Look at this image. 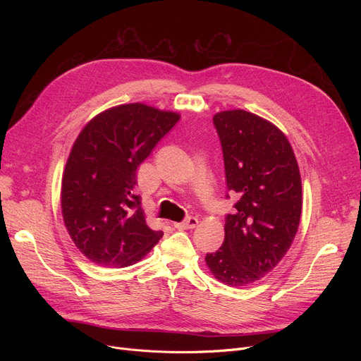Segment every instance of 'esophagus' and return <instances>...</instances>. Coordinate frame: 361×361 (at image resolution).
Segmentation results:
<instances>
[{
  "mask_svg": "<svg viewBox=\"0 0 361 361\" xmlns=\"http://www.w3.org/2000/svg\"><path fill=\"white\" fill-rule=\"evenodd\" d=\"M197 224H199V219H197V218L188 216V218L184 219L183 222H176L174 225H176V228H178V230H193V228H196Z\"/></svg>",
  "mask_w": 361,
  "mask_h": 361,
  "instance_id": "1",
  "label": "esophagus"
}]
</instances>
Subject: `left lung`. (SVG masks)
Here are the masks:
<instances>
[{
  "label": "left lung",
  "instance_id": "left-lung-1",
  "mask_svg": "<svg viewBox=\"0 0 361 361\" xmlns=\"http://www.w3.org/2000/svg\"><path fill=\"white\" fill-rule=\"evenodd\" d=\"M226 187L238 196L225 216V238L206 255L211 274L225 286L244 287L268 275L297 234L302 192L294 150L271 121L244 109L216 112Z\"/></svg>",
  "mask_w": 361,
  "mask_h": 361
}]
</instances>
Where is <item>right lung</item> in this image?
Listing matches in <instances>:
<instances>
[{
  "instance_id": "add662e5",
  "label": "right lung",
  "mask_w": 361,
  "mask_h": 361,
  "mask_svg": "<svg viewBox=\"0 0 361 361\" xmlns=\"http://www.w3.org/2000/svg\"><path fill=\"white\" fill-rule=\"evenodd\" d=\"M180 114L142 102L94 116L73 143L61 180V214L79 252L104 268L142 260L164 235L146 222L136 171Z\"/></svg>"
}]
</instances>
